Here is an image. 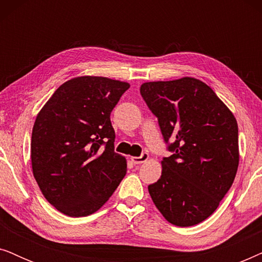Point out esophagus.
I'll list each match as a JSON object with an SVG mask.
<instances>
[{"label": "esophagus", "mask_w": 262, "mask_h": 262, "mask_svg": "<svg viewBox=\"0 0 262 262\" xmlns=\"http://www.w3.org/2000/svg\"><path fill=\"white\" fill-rule=\"evenodd\" d=\"M149 159V154L148 152H143L141 156H135V157H131V161L134 162L135 164H141V163H144L145 161H148Z\"/></svg>", "instance_id": "obj_1"}]
</instances>
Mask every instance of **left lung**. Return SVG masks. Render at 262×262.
Instances as JSON below:
<instances>
[{
  "mask_svg": "<svg viewBox=\"0 0 262 262\" xmlns=\"http://www.w3.org/2000/svg\"><path fill=\"white\" fill-rule=\"evenodd\" d=\"M141 95L173 152L161 161L162 174L148 186L150 196L169 223L199 224L216 211L234 182L237 121L209 85L193 77L145 82Z\"/></svg>",
  "mask_w": 262,
  "mask_h": 262,
  "instance_id": "obj_1",
  "label": "left lung"
}]
</instances>
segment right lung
Wrapping results in <instances>:
<instances>
[{
	"label": "right lung",
	"instance_id": "right-lung-1",
	"mask_svg": "<svg viewBox=\"0 0 262 262\" xmlns=\"http://www.w3.org/2000/svg\"><path fill=\"white\" fill-rule=\"evenodd\" d=\"M130 84L101 76L75 77L53 93L35 118L32 170L46 200L70 217L94 213L126 174L114 152L111 112Z\"/></svg>",
	"mask_w": 262,
	"mask_h": 262
}]
</instances>
